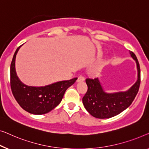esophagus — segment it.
Segmentation results:
<instances>
[{
	"label": "esophagus",
	"instance_id": "esophagus-1",
	"mask_svg": "<svg viewBox=\"0 0 149 149\" xmlns=\"http://www.w3.org/2000/svg\"><path fill=\"white\" fill-rule=\"evenodd\" d=\"M84 79H85L84 77L82 76V75H80V76H79L78 77H77V81H82L84 80Z\"/></svg>",
	"mask_w": 149,
	"mask_h": 149
}]
</instances>
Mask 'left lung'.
<instances>
[{
	"mask_svg": "<svg viewBox=\"0 0 149 149\" xmlns=\"http://www.w3.org/2000/svg\"><path fill=\"white\" fill-rule=\"evenodd\" d=\"M130 53L136 62L138 80L127 91L105 93L98 78L86 79L88 90L82 98V102L91 116L99 119L114 117L126 109L134 100L140 84V69L136 56L132 51H130Z\"/></svg>",
	"mask_w": 149,
	"mask_h": 149,
	"instance_id": "obj_1",
	"label": "left lung"
}]
</instances>
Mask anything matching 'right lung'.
<instances>
[{
    "instance_id": "obj_1",
    "label": "right lung",
    "mask_w": 149,
    "mask_h": 149,
    "mask_svg": "<svg viewBox=\"0 0 149 149\" xmlns=\"http://www.w3.org/2000/svg\"><path fill=\"white\" fill-rule=\"evenodd\" d=\"M20 47L15 52L10 68V84L13 95L21 107L26 111L35 115L47 113L60 103L66 90L74 84L77 77L44 87L24 84L17 76L15 68V56Z\"/></svg>"
}]
</instances>
